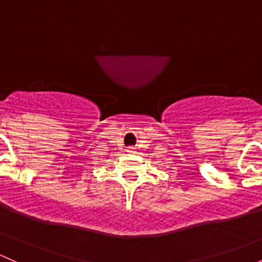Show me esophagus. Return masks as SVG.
<instances>
[{"label": "esophagus", "mask_w": 262, "mask_h": 262, "mask_svg": "<svg viewBox=\"0 0 262 262\" xmlns=\"http://www.w3.org/2000/svg\"><path fill=\"white\" fill-rule=\"evenodd\" d=\"M128 150H129V151H130V153H132V151H133V150H134V148H129V149H128Z\"/></svg>", "instance_id": "1"}]
</instances>
